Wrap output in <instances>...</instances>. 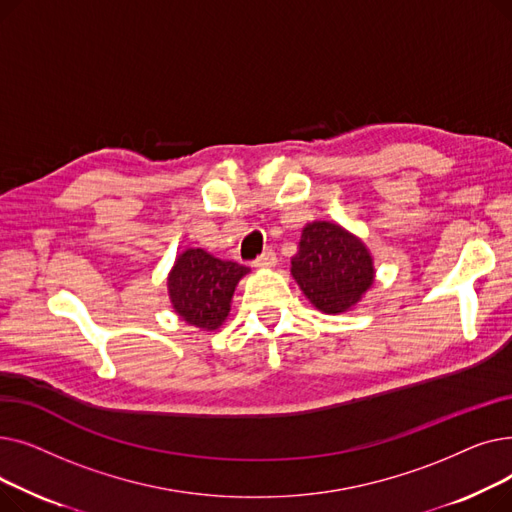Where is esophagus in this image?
<instances>
[{
	"mask_svg": "<svg viewBox=\"0 0 512 512\" xmlns=\"http://www.w3.org/2000/svg\"><path fill=\"white\" fill-rule=\"evenodd\" d=\"M278 263V257L272 249L263 251L255 261H253V267H257V270H270V267H274Z\"/></svg>",
	"mask_w": 512,
	"mask_h": 512,
	"instance_id": "obj_1",
	"label": "esophagus"
}]
</instances>
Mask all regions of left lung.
Returning a JSON list of instances; mask_svg holds the SVG:
<instances>
[{
	"label": "left lung",
	"mask_w": 512,
	"mask_h": 512,
	"mask_svg": "<svg viewBox=\"0 0 512 512\" xmlns=\"http://www.w3.org/2000/svg\"><path fill=\"white\" fill-rule=\"evenodd\" d=\"M290 274L315 309L328 315L355 307L375 282L365 242L334 222H309L290 259Z\"/></svg>",
	"instance_id": "8db88e82"
}]
</instances>
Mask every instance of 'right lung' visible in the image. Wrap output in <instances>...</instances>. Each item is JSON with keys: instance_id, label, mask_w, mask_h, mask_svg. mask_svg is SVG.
Returning <instances> with one entry per match:
<instances>
[{"instance_id": "right-lung-1", "label": "right lung", "mask_w": 512, "mask_h": 512, "mask_svg": "<svg viewBox=\"0 0 512 512\" xmlns=\"http://www.w3.org/2000/svg\"><path fill=\"white\" fill-rule=\"evenodd\" d=\"M249 272V267L218 259L203 249H184L168 274L174 313L203 332L218 330L230 315L236 284Z\"/></svg>"}]
</instances>
